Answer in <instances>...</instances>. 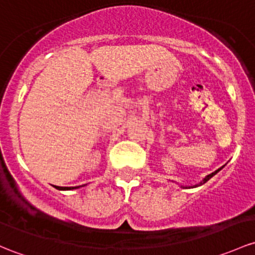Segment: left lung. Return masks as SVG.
Wrapping results in <instances>:
<instances>
[{"mask_svg":"<svg viewBox=\"0 0 255 255\" xmlns=\"http://www.w3.org/2000/svg\"><path fill=\"white\" fill-rule=\"evenodd\" d=\"M222 167H224V166H222ZM222 167H220V168H218V170H216V171H214V172H213V173H210V175L205 176V178H204V179H203V181H200V182H199V183H198V184H194V186H181V188H197V187H200V186H203V184H204V183H206V182H208V181H209V179H210V178H211V177H214V176H215V175H216V173H218V172H219V171H220V170H221V168H222Z\"/></svg>","mask_w":255,"mask_h":255,"instance_id":"8db88e82","label":"left lung"}]
</instances>
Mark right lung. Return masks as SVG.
I'll list each match as a JSON object with an SVG mask.
<instances>
[{
	"label": "right lung",
	"instance_id": "obj_1",
	"mask_svg": "<svg viewBox=\"0 0 255 255\" xmlns=\"http://www.w3.org/2000/svg\"><path fill=\"white\" fill-rule=\"evenodd\" d=\"M85 184H83V186H77V187H58V186H55L56 189H58V191H72V189H78L80 187H84Z\"/></svg>",
	"mask_w": 255,
	"mask_h": 255
}]
</instances>
